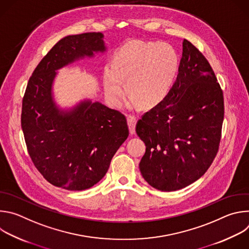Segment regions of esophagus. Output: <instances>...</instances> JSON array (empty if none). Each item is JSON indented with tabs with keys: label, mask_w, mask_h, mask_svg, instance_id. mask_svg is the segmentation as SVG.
<instances>
[{
	"label": "esophagus",
	"mask_w": 249,
	"mask_h": 249,
	"mask_svg": "<svg viewBox=\"0 0 249 249\" xmlns=\"http://www.w3.org/2000/svg\"><path fill=\"white\" fill-rule=\"evenodd\" d=\"M127 122H128L130 133L135 134V127H136V123H137V118L134 115H128L127 116Z\"/></svg>",
	"instance_id": "1"
}]
</instances>
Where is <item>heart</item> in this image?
<instances>
[{"label": "heart", "instance_id": "b5f03b06", "mask_svg": "<svg viewBox=\"0 0 249 249\" xmlns=\"http://www.w3.org/2000/svg\"><path fill=\"white\" fill-rule=\"evenodd\" d=\"M179 66L175 48L166 42L131 41L115 55L113 66L103 71L105 96L114 106L121 104L127 89L129 104L154 107L168 94Z\"/></svg>", "mask_w": 249, "mask_h": 249}]
</instances>
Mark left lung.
Returning a JSON list of instances; mask_svg holds the SVG:
<instances>
[{
  "label": "left lung",
  "instance_id": "8db88e82",
  "mask_svg": "<svg viewBox=\"0 0 249 249\" xmlns=\"http://www.w3.org/2000/svg\"><path fill=\"white\" fill-rule=\"evenodd\" d=\"M178 75L168 94L137 122L146 145L140 161L145 180L161 191L193 183L216 158L222 137L224 94L211 65L183 40Z\"/></svg>",
  "mask_w": 249,
  "mask_h": 249
}]
</instances>
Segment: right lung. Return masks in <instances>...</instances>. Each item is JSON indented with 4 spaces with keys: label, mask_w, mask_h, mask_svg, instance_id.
<instances>
[{
    "label": "right lung",
    "mask_w": 249,
    "mask_h": 249,
    "mask_svg": "<svg viewBox=\"0 0 249 249\" xmlns=\"http://www.w3.org/2000/svg\"><path fill=\"white\" fill-rule=\"evenodd\" d=\"M102 38L101 32L62 38L33 71L22 98L21 128L29 157L49 183L67 190L96 184L129 136L126 117L118 110L88 100L63 112L53 100L55 71L103 52Z\"/></svg>",
    "instance_id": "obj_1"
}]
</instances>
